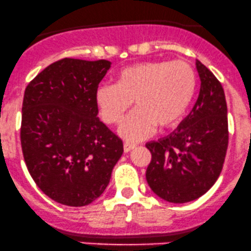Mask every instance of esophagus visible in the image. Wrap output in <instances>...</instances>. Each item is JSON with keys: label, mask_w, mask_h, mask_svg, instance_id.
Wrapping results in <instances>:
<instances>
[{"label": "esophagus", "mask_w": 251, "mask_h": 251, "mask_svg": "<svg viewBox=\"0 0 251 251\" xmlns=\"http://www.w3.org/2000/svg\"><path fill=\"white\" fill-rule=\"evenodd\" d=\"M135 147H136V145L135 144H130V142H125V144H123V151H125L126 153L130 152V151L134 150Z\"/></svg>", "instance_id": "1"}]
</instances>
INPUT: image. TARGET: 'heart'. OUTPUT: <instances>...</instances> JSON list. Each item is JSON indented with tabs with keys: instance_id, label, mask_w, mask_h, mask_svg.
<instances>
[{
	"instance_id": "b5f03b06",
	"label": "heart",
	"mask_w": 251,
	"mask_h": 251,
	"mask_svg": "<svg viewBox=\"0 0 251 251\" xmlns=\"http://www.w3.org/2000/svg\"><path fill=\"white\" fill-rule=\"evenodd\" d=\"M196 90V75L183 61H147L116 74L115 85H100L96 104L107 125H117L130 107L135 109L118 126L126 141H139L154 130L176 125L187 114Z\"/></svg>"
}]
</instances>
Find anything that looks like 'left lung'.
<instances>
[{
  "instance_id": "left-lung-1",
  "label": "left lung",
  "mask_w": 251,
  "mask_h": 251,
  "mask_svg": "<svg viewBox=\"0 0 251 251\" xmlns=\"http://www.w3.org/2000/svg\"><path fill=\"white\" fill-rule=\"evenodd\" d=\"M200 93L190 114L168 136L146 144L152 159L146 179L155 195L172 203L199 199L217 182L228 145L227 106L222 83L196 61Z\"/></svg>"
}]
</instances>
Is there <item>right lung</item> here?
<instances>
[{"label":"right lung","mask_w":251,"mask_h":251,"mask_svg":"<svg viewBox=\"0 0 251 251\" xmlns=\"http://www.w3.org/2000/svg\"><path fill=\"white\" fill-rule=\"evenodd\" d=\"M106 60L63 58L28 83L21 147L38 188L58 203L87 206L106 189L123 153L122 140L98 118L96 91Z\"/></svg>","instance_id":"right-lung-1"}]
</instances>
